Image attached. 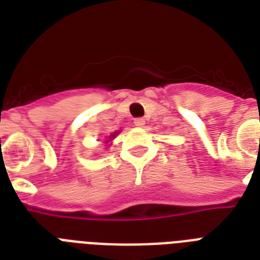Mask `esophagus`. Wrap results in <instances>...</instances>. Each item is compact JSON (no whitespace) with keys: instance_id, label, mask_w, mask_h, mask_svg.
<instances>
[{"instance_id":"34e87169","label":"esophagus","mask_w":260,"mask_h":260,"mask_svg":"<svg viewBox=\"0 0 260 260\" xmlns=\"http://www.w3.org/2000/svg\"><path fill=\"white\" fill-rule=\"evenodd\" d=\"M135 125L136 126H143L144 124H146V121H144V118L139 117V118H135Z\"/></svg>"}]
</instances>
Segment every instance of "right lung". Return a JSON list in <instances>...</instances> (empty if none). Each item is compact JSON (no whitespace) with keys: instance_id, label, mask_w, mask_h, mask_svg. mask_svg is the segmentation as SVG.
<instances>
[{"instance_id":"right-lung-1","label":"right lung","mask_w":260,"mask_h":260,"mask_svg":"<svg viewBox=\"0 0 260 260\" xmlns=\"http://www.w3.org/2000/svg\"><path fill=\"white\" fill-rule=\"evenodd\" d=\"M113 136H114V135H112V138H113ZM106 142H109V140H106Z\"/></svg>"}]
</instances>
